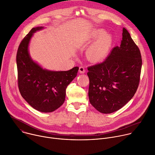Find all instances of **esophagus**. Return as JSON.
Masks as SVG:
<instances>
[{
	"label": "esophagus",
	"mask_w": 155,
	"mask_h": 155,
	"mask_svg": "<svg viewBox=\"0 0 155 155\" xmlns=\"http://www.w3.org/2000/svg\"><path fill=\"white\" fill-rule=\"evenodd\" d=\"M79 72L80 74H84L85 72V69L83 67H80L79 68Z\"/></svg>",
	"instance_id": "34e87169"
}]
</instances>
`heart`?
<instances>
[{"mask_svg":"<svg viewBox=\"0 0 155 155\" xmlns=\"http://www.w3.org/2000/svg\"><path fill=\"white\" fill-rule=\"evenodd\" d=\"M84 40L87 43L95 41L87 50L86 54L91 61L99 62L107 55L112 46L113 38L105 29L94 28L87 33Z\"/></svg>","mask_w":155,"mask_h":155,"instance_id":"1","label":"heart"}]
</instances>
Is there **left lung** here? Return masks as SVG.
I'll list each match as a JSON object with an SVG mask.
<instances>
[{"instance_id":"8db88e82","label":"left lung","mask_w":155,"mask_h":155,"mask_svg":"<svg viewBox=\"0 0 155 155\" xmlns=\"http://www.w3.org/2000/svg\"><path fill=\"white\" fill-rule=\"evenodd\" d=\"M120 47H115L100 63L87 68L88 96L99 112L111 114L125 105L137 90L142 68L141 54L123 28Z\"/></svg>"}]
</instances>
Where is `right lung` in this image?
I'll return each mask as SVG.
<instances>
[{"label":"right lung","instance_id":"obj_1","mask_svg":"<svg viewBox=\"0 0 155 155\" xmlns=\"http://www.w3.org/2000/svg\"><path fill=\"white\" fill-rule=\"evenodd\" d=\"M44 27L32 28L21 41L16 54L19 90L25 100L34 109L52 112L65 101V90L76 77L78 67L68 71L43 69L31 57L29 45L32 37Z\"/></svg>","mask_w":155,"mask_h":155}]
</instances>
